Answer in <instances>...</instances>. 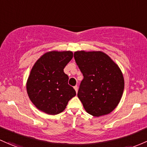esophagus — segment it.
Returning a JSON list of instances; mask_svg holds the SVG:
<instances>
[{"instance_id":"1","label":"esophagus","mask_w":147,"mask_h":147,"mask_svg":"<svg viewBox=\"0 0 147 147\" xmlns=\"http://www.w3.org/2000/svg\"><path fill=\"white\" fill-rule=\"evenodd\" d=\"M74 88H75V91H76V93H77V91H78V86H74Z\"/></svg>"}]
</instances>
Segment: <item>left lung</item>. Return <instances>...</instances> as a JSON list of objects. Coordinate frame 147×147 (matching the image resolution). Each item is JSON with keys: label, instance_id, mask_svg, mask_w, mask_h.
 I'll return each instance as SVG.
<instances>
[{"label": "left lung", "instance_id": "1", "mask_svg": "<svg viewBox=\"0 0 147 147\" xmlns=\"http://www.w3.org/2000/svg\"><path fill=\"white\" fill-rule=\"evenodd\" d=\"M74 57L84 76L77 96L85 110L97 117L109 114L123 95L121 71L102 51H75Z\"/></svg>", "mask_w": 147, "mask_h": 147}]
</instances>
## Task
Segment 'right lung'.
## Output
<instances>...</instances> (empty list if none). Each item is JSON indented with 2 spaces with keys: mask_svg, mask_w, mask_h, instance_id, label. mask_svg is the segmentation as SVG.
I'll return each mask as SVG.
<instances>
[{
  "mask_svg": "<svg viewBox=\"0 0 147 147\" xmlns=\"http://www.w3.org/2000/svg\"><path fill=\"white\" fill-rule=\"evenodd\" d=\"M72 51H49L37 61L26 84L29 98L40 110L55 115L65 109L76 95L68 84L64 67L72 59Z\"/></svg>",
  "mask_w": 147,
  "mask_h": 147,
  "instance_id": "right-lung-1",
  "label": "right lung"
}]
</instances>
